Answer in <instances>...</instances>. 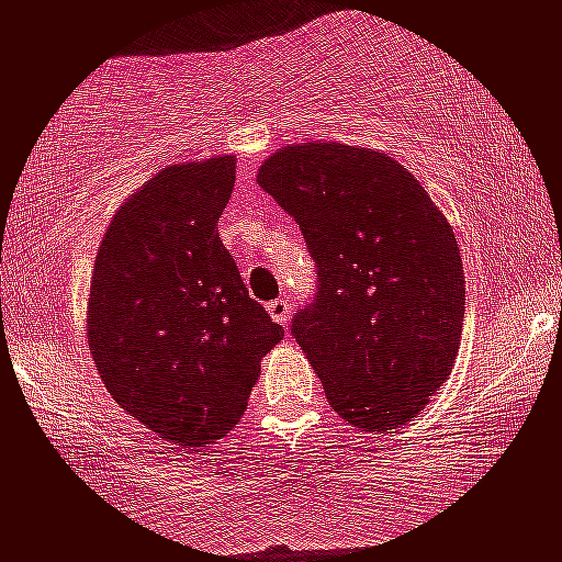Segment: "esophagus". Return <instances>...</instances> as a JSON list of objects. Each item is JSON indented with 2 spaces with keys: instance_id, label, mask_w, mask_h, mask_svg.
I'll return each mask as SVG.
<instances>
[{
  "instance_id": "esophagus-1",
  "label": "esophagus",
  "mask_w": 562,
  "mask_h": 562,
  "mask_svg": "<svg viewBox=\"0 0 562 562\" xmlns=\"http://www.w3.org/2000/svg\"><path fill=\"white\" fill-rule=\"evenodd\" d=\"M268 313L279 325H286L289 317H292V302H289V296H281V300L268 302Z\"/></svg>"
}]
</instances>
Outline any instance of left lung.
Instances as JSON below:
<instances>
[{"label":"left lung","instance_id":"1","mask_svg":"<svg viewBox=\"0 0 562 562\" xmlns=\"http://www.w3.org/2000/svg\"><path fill=\"white\" fill-rule=\"evenodd\" d=\"M258 184L315 260V296L292 336L328 404L367 432L406 425L459 355L467 292L453 228L412 171L370 148L289 145Z\"/></svg>","mask_w":562,"mask_h":562}]
</instances>
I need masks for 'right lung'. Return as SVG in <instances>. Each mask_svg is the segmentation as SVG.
<instances>
[{
	"label": "right lung",
	"mask_w": 562,
	"mask_h": 562,
	"mask_svg": "<svg viewBox=\"0 0 562 562\" xmlns=\"http://www.w3.org/2000/svg\"><path fill=\"white\" fill-rule=\"evenodd\" d=\"M234 156L175 164L106 228L88 296L90 355L130 417L203 448L241 419L283 328L249 296L218 237Z\"/></svg>",
	"instance_id": "right-lung-1"
}]
</instances>
